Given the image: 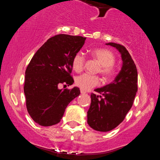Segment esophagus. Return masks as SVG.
I'll use <instances>...</instances> for the list:
<instances>
[{
	"instance_id": "34e87169",
	"label": "esophagus",
	"mask_w": 160,
	"mask_h": 160,
	"mask_svg": "<svg viewBox=\"0 0 160 160\" xmlns=\"http://www.w3.org/2000/svg\"><path fill=\"white\" fill-rule=\"evenodd\" d=\"M80 93H81V94H85L86 91H84V90H82V89H81V90H80Z\"/></svg>"
}]
</instances>
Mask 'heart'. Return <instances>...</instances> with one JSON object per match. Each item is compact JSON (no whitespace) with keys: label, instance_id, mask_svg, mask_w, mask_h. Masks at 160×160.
Returning <instances> with one entry per match:
<instances>
[{"label":"heart","instance_id":"heart-1","mask_svg":"<svg viewBox=\"0 0 160 160\" xmlns=\"http://www.w3.org/2000/svg\"><path fill=\"white\" fill-rule=\"evenodd\" d=\"M96 58L101 66V72L106 78H110L113 74V65L115 62V56L111 51L106 49H97L92 52ZM85 62V56L82 52L74 55L72 60L73 69L77 72L81 71ZM100 79L98 76L89 74H83L78 76L75 80L76 85L82 90H89L100 84Z\"/></svg>","mask_w":160,"mask_h":160}]
</instances>
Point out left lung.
Wrapping results in <instances>:
<instances>
[{
    "mask_svg": "<svg viewBox=\"0 0 160 160\" xmlns=\"http://www.w3.org/2000/svg\"><path fill=\"white\" fill-rule=\"evenodd\" d=\"M119 51L122 65L114 80L92 93L91 104L87 111V122L94 130L109 132L123 121L131 109L138 91L136 66L126 47L115 43H108Z\"/></svg>",
    "mask_w": 160,
    "mask_h": 160,
    "instance_id": "obj_1",
    "label": "left lung"
}]
</instances>
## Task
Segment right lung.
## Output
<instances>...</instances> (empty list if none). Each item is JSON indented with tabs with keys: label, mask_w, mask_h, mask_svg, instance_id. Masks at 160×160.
<instances>
[{
	"label": "right lung",
	"mask_w": 160,
	"mask_h": 160,
	"mask_svg": "<svg viewBox=\"0 0 160 160\" xmlns=\"http://www.w3.org/2000/svg\"><path fill=\"white\" fill-rule=\"evenodd\" d=\"M86 38L68 34L52 37L37 51L25 71L24 93L29 115L42 126L60 122L65 108L80 95L78 87L60 89L61 83L72 85V60Z\"/></svg>",
	"instance_id": "right-lung-1"
}]
</instances>
